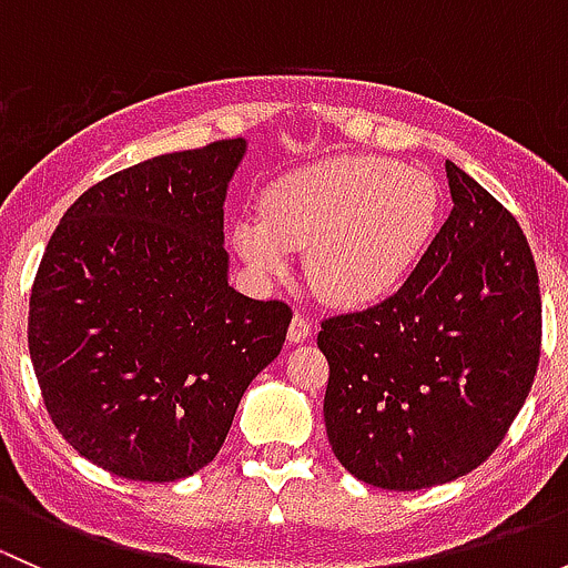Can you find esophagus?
I'll list each match as a JSON object with an SVG mask.
<instances>
[{
  "label": "esophagus",
  "mask_w": 568,
  "mask_h": 568,
  "mask_svg": "<svg viewBox=\"0 0 568 568\" xmlns=\"http://www.w3.org/2000/svg\"><path fill=\"white\" fill-rule=\"evenodd\" d=\"M311 335H313L311 321L296 313V316L291 318V326H288V343H305Z\"/></svg>",
  "instance_id": "obj_1"
}]
</instances>
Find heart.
<instances>
[{
	"instance_id": "b5f03b06",
	"label": "heart",
	"mask_w": 568,
	"mask_h": 568,
	"mask_svg": "<svg viewBox=\"0 0 568 568\" xmlns=\"http://www.w3.org/2000/svg\"><path fill=\"white\" fill-rule=\"evenodd\" d=\"M439 183L382 156H341L277 178L263 216L233 225L236 255L257 274H283L307 250V280L324 302L368 307L406 283L437 236Z\"/></svg>"
}]
</instances>
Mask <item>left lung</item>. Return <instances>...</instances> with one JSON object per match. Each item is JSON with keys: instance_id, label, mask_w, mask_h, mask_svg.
I'll list each match as a JSON object with an SVG mask.
<instances>
[{"instance_id": "1", "label": "left lung", "mask_w": 568, "mask_h": 568, "mask_svg": "<svg viewBox=\"0 0 568 568\" xmlns=\"http://www.w3.org/2000/svg\"><path fill=\"white\" fill-rule=\"evenodd\" d=\"M454 211L398 294L321 324L326 437L371 486L415 491L473 473L528 398L541 296L528 239L454 162Z\"/></svg>"}]
</instances>
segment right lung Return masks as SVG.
<instances>
[{
	"label": "right lung",
	"mask_w": 568,
	"mask_h": 568,
	"mask_svg": "<svg viewBox=\"0 0 568 568\" xmlns=\"http://www.w3.org/2000/svg\"><path fill=\"white\" fill-rule=\"evenodd\" d=\"M247 140L153 156L90 186L30 296L43 404L79 456L131 480L189 478L220 454L291 311L227 283L225 197Z\"/></svg>",
	"instance_id": "add662e5"
}]
</instances>
